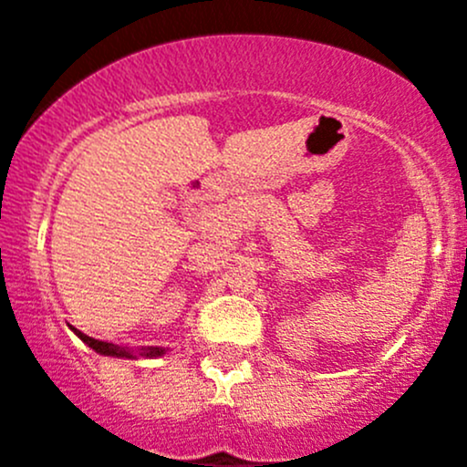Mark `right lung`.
Masks as SVG:
<instances>
[{"label":"right lung","instance_id":"1","mask_svg":"<svg viewBox=\"0 0 467 467\" xmlns=\"http://www.w3.org/2000/svg\"><path fill=\"white\" fill-rule=\"evenodd\" d=\"M72 331L80 337V340L85 342V345L92 347V349H94L96 353H100V356H111V358H136V353L127 349V347H118V345H114V342L96 340V337H89V336H85L83 331L74 329V327H72ZM162 353H166V351L162 349V347H147V349H140V356H144V358H158V356H162Z\"/></svg>","mask_w":467,"mask_h":467}]
</instances>
